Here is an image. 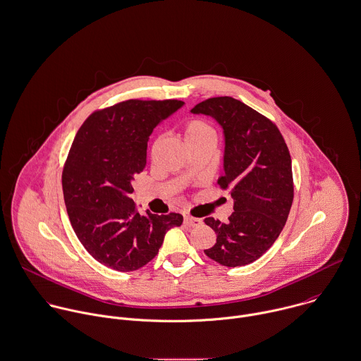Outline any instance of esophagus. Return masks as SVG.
Wrapping results in <instances>:
<instances>
[{
	"instance_id": "1",
	"label": "esophagus",
	"mask_w": 361,
	"mask_h": 361,
	"mask_svg": "<svg viewBox=\"0 0 361 361\" xmlns=\"http://www.w3.org/2000/svg\"><path fill=\"white\" fill-rule=\"evenodd\" d=\"M185 224L188 227H199L202 224V220L196 219V217H192V216H186L185 217Z\"/></svg>"
}]
</instances>
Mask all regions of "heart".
I'll return each mask as SVG.
<instances>
[{"instance_id": "1", "label": "heart", "mask_w": 361, "mask_h": 361, "mask_svg": "<svg viewBox=\"0 0 361 361\" xmlns=\"http://www.w3.org/2000/svg\"><path fill=\"white\" fill-rule=\"evenodd\" d=\"M216 130L207 123L200 119L189 121L183 126V140L185 142L199 141V140H213L216 141Z\"/></svg>"}]
</instances>
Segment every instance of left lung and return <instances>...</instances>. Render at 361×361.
<instances>
[{
  "instance_id": "left-lung-1",
  "label": "left lung",
  "mask_w": 361,
  "mask_h": 361,
  "mask_svg": "<svg viewBox=\"0 0 361 361\" xmlns=\"http://www.w3.org/2000/svg\"><path fill=\"white\" fill-rule=\"evenodd\" d=\"M193 115L217 121L224 133L223 189H230L234 213L228 223L213 217L204 223L217 242L204 253L227 267L259 259L279 238L294 196L291 157L274 123L231 97L210 98L196 105Z\"/></svg>"
}]
</instances>
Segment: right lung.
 Instances as JSON below:
<instances>
[{"label":"right lung","mask_w":361,"mask_h":361,"mask_svg":"<svg viewBox=\"0 0 361 361\" xmlns=\"http://www.w3.org/2000/svg\"><path fill=\"white\" fill-rule=\"evenodd\" d=\"M183 106L176 99H130L92 114L78 130L63 169L70 223L88 253L119 271H133L158 253L183 217L140 214L131 180L147 164L152 130Z\"/></svg>","instance_id":"1"}]
</instances>
